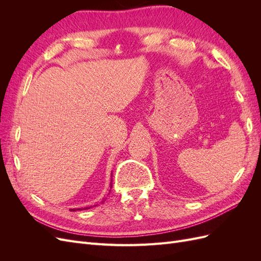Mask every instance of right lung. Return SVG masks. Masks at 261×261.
Returning a JSON list of instances; mask_svg holds the SVG:
<instances>
[{
    "label": "right lung",
    "mask_w": 261,
    "mask_h": 261,
    "mask_svg": "<svg viewBox=\"0 0 261 261\" xmlns=\"http://www.w3.org/2000/svg\"><path fill=\"white\" fill-rule=\"evenodd\" d=\"M111 181H112V180H111ZM111 188H112V183H111ZM102 202H103V201H102ZM89 208H90V207H89ZM89 208H84V209L86 210V209H89ZM70 210H74V211H76V209H70ZM77 210H81V209H77Z\"/></svg>",
    "instance_id": "add662e5"
}]
</instances>
